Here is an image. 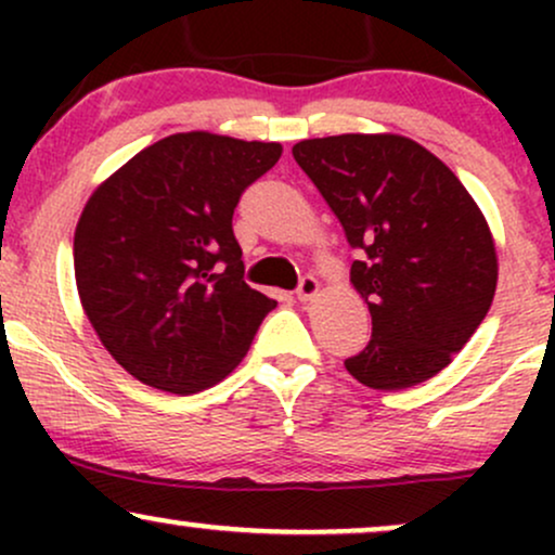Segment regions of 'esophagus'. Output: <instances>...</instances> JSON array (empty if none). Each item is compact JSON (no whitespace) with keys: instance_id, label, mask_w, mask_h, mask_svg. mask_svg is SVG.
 Wrapping results in <instances>:
<instances>
[{"instance_id":"1","label":"esophagus","mask_w":555,"mask_h":555,"mask_svg":"<svg viewBox=\"0 0 555 555\" xmlns=\"http://www.w3.org/2000/svg\"><path fill=\"white\" fill-rule=\"evenodd\" d=\"M318 289H321V284H318V279L313 276V273H305L297 284V299L308 302V299H313L318 295Z\"/></svg>"}]
</instances>
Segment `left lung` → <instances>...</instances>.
Here are the masks:
<instances>
[{
    "mask_svg": "<svg viewBox=\"0 0 555 555\" xmlns=\"http://www.w3.org/2000/svg\"><path fill=\"white\" fill-rule=\"evenodd\" d=\"M292 156L362 253L349 276L373 334L344 367L380 391L433 378L495 295V245L473 195L441 158L401 135L313 138Z\"/></svg>",
    "mask_w": 555,
    "mask_h": 555,
    "instance_id": "obj_1",
    "label": "left lung"
}]
</instances>
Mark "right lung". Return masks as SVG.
I'll return each mask as SVG.
<instances>
[{
	"label": "right lung",
	"mask_w": 555,
	"mask_h": 555,
	"mask_svg": "<svg viewBox=\"0 0 555 555\" xmlns=\"http://www.w3.org/2000/svg\"><path fill=\"white\" fill-rule=\"evenodd\" d=\"M279 156V143L180 132L86 203L73 245L82 310L140 384L180 397L219 384L276 308L242 279L232 216Z\"/></svg>",
	"instance_id": "obj_1"
}]
</instances>
